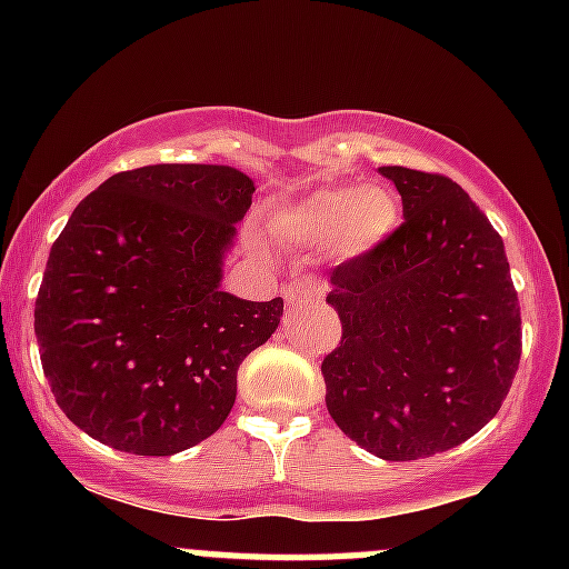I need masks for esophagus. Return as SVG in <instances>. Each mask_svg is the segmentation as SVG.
<instances>
[{"label": "esophagus", "mask_w": 569, "mask_h": 569, "mask_svg": "<svg viewBox=\"0 0 569 569\" xmlns=\"http://www.w3.org/2000/svg\"><path fill=\"white\" fill-rule=\"evenodd\" d=\"M325 291L327 286L317 278H295L283 289V300L289 302V306H297V302L319 300V297H325Z\"/></svg>", "instance_id": "34e87169"}]
</instances>
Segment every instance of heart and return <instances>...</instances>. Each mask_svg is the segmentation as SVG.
I'll use <instances>...</instances> for the list:
<instances>
[{
	"instance_id": "b5f03b06",
	"label": "heart",
	"mask_w": 569,
	"mask_h": 569,
	"mask_svg": "<svg viewBox=\"0 0 569 569\" xmlns=\"http://www.w3.org/2000/svg\"><path fill=\"white\" fill-rule=\"evenodd\" d=\"M399 198L386 187H325L272 214L274 237L302 250L332 248L341 258L366 256L399 228Z\"/></svg>"
}]
</instances>
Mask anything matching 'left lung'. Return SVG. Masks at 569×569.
<instances>
[{
    "label": "left lung",
    "mask_w": 569,
    "mask_h": 569,
    "mask_svg": "<svg viewBox=\"0 0 569 569\" xmlns=\"http://www.w3.org/2000/svg\"><path fill=\"white\" fill-rule=\"evenodd\" d=\"M405 222L330 272L341 347L321 360L332 421L380 460L473 438L520 363V306L503 239L451 178L380 168Z\"/></svg>",
    "instance_id": "1"
}]
</instances>
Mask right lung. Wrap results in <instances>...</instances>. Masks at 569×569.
Returning <instances> with one entry per match:
<instances>
[{
    "label": "right lung",
    "instance_id": "1",
    "mask_svg": "<svg viewBox=\"0 0 569 569\" xmlns=\"http://www.w3.org/2000/svg\"><path fill=\"white\" fill-rule=\"evenodd\" d=\"M252 192L226 164H148L73 209L46 261L36 336L57 405L90 438L170 457L222 427L239 366L283 317L280 297L220 289Z\"/></svg>",
    "mask_w": 569,
    "mask_h": 569
}]
</instances>
